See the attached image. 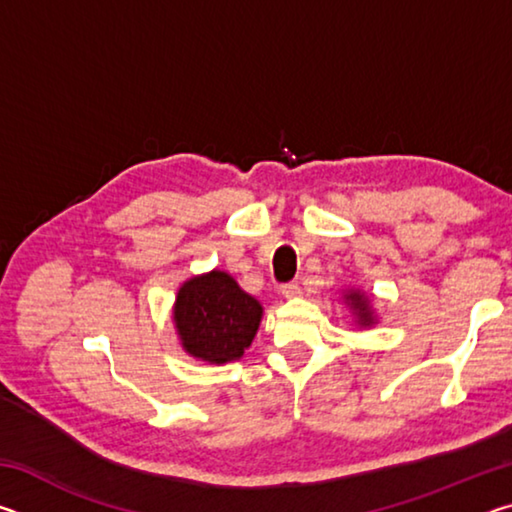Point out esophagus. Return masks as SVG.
Listing matches in <instances>:
<instances>
[{"label": "esophagus", "instance_id": "obj_1", "mask_svg": "<svg viewBox=\"0 0 512 512\" xmlns=\"http://www.w3.org/2000/svg\"><path fill=\"white\" fill-rule=\"evenodd\" d=\"M282 296L284 298H298L300 296V284L298 282H289L282 287Z\"/></svg>", "mask_w": 512, "mask_h": 512}]
</instances>
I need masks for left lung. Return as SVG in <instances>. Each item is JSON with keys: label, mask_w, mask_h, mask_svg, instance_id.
I'll use <instances>...</instances> for the list:
<instances>
[{"label": "left lung", "mask_w": 512, "mask_h": 512, "mask_svg": "<svg viewBox=\"0 0 512 512\" xmlns=\"http://www.w3.org/2000/svg\"><path fill=\"white\" fill-rule=\"evenodd\" d=\"M343 300L348 302L350 305V309H352V314H354V320H357V325L359 327H370V325H375V311H372V307H370V300H368V296L366 293H361V291H348L343 296Z\"/></svg>", "instance_id": "left-lung-1"}]
</instances>
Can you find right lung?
I'll use <instances>...</instances> for the list:
<instances>
[{
  "instance_id": "right-lung-1",
  "label": "right lung",
  "mask_w": 512,
  "mask_h": 512,
  "mask_svg": "<svg viewBox=\"0 0 512 512\" xmlns=\"http://www.w3.org/2000/svg\"><path fill=\"white\" fill-rule=\"evenodd\" d=\"M264 309L225 271H210L178 289L173 323L183 350L207 363L244 357L253 343Z\"/></svg>"
}]
</instances>
